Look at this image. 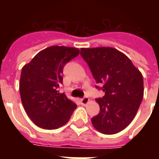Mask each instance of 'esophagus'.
I'll list each match as a JSON object with an SVG mask.
<instances>
[{"label":"esophagus","instance_id":"esophagus-1","mask_svg":"<svg viewBox=\"0 0 159 159\" xmlns=\"http://www.w3.org/2000/svg\"><path fill=\"white\" fill-rule=\"evenodd\" d=\"M88 102H89V98L87 97H84L83 98L81 99V103H82V105H87Z\"/></svg>","mask_w":159,"mask_h":159}]
</instances>
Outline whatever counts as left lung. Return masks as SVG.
<instances>
[{"label": "left lung", "instance_id": "obj_1", "mask_svg": "<svg viewBox=\"0 0 159 159\" xmlns=\"http://www.w3.org/2000/svg\"><path fill=\"white\" fill-rule=\"evenodd\" d=\"M97 89L105 96L97 98L100 112L92 118L97 130L105 134L119 133L133 120L143 97V76L126 55L116 48H81Z\"/></svg>", "mask_w": 159, "mask_h": 159}]
</instances>
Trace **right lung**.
I'll return each instance as SVG.
<instances>
[{"instance_id": "1", "label": "right lung", "mask_w": 159, "mask_h": 159, "mask_svg": "<svg viewBox=\"0 0 159 159\" xmlns=\"http://www.w3.org/2000/svg\"><path fill=\"white\" fill-rule=\"evenodd\" d=\"M79 54V49L51 46L40 51L22 68L20 80L21 102L36 125L55 129L64 125L77 105L59 93L65 64Z\"/></svg>"}]
</instances>
